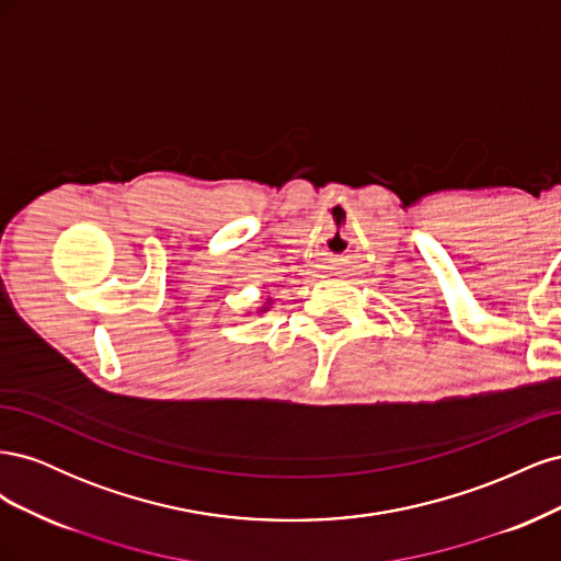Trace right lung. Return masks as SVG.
I'll return each instance as SVG.
<instances>
[{"label":"right lung","mask_w":561,"mask_h":561,"mask_svg":"<svg viewBox=\"0 0 561 561\" xmlns=\"http://www.w3.org/2000/svg\"><path fill=\"white\" fill-rule=\"evenodd\" d=\"M268 304H271V299H266V301H264V307H262V309H260V311H262V313H264V311H268Z\"/></svg>","instance_id":"1"}]
</instances>
